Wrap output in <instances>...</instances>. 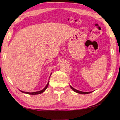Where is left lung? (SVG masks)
I'll return each mask as SVG.
<instances>
[{"mask_svg": "<svg viewBox=\"0 0 120 120\" xmlns=\"http://www.w3.org/2000/svg\"><path fill=\"white\" fill-rule=\"evenodd\" d=\"M70 86L71 88L75 92H76V93H79V94H89V93H90L91 92H82V91H80L76 90V89L73 88L71 86Z\"/></svg>", "mask_w": 120, "mask_h": 120, "instance_id": "8db88e82", "label": "left lung"}]
</instances>
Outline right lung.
I'll use <instances>...</instances> for the list:
<instances>
[{
    "label": "right lung",
    "instance_id": "obj_1",
    "mask_svg": "<svg viewBox=\"0 0 120 120\" xmlns=\"http://www.w3.org/2000/svg\"><path fill=\"white\" fill-rule=\"evenodd\" d=\"M51 75H52V73H51V74L49 76V78L50 77ZM49 80H48V82L47 83L46 86H45V88L42 89V90H40L39 91H37V92H24V91H21V90H19L20 91H21L22 93H26V94H31V95H36V94H41L43 92H44L46 90V89L47 88L48 86V85H49Z\"/></svg>",
    "mask_w": 120,
    "mask_h": 120
}]
</instances>
